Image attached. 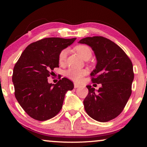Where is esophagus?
<instances>
[{"label": "esophagus", "instance_id": "esophagus-1", "mask_svg": "<svg viewBox=\"0 0 147 147\" xmlns=\"http://www.w3.org/2000/svg\"><path fill=\"white\" fill-rule=\"evenodd\" d=\"M74 88H78L80 87V85L76 83H74Z\"/></svg>", "mask_w": 147, "mask_h": 147}]
</instances>
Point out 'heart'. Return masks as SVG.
Returning a JSON list of instances; mask_svg holds the SVG:
<instances>
[{
    "label": "heart",
    "mask_w": 147,
    "mask_h": 147,
    "mask_svg": "<svg viewBox=\"0 0 147 147\" xmlns=\"http://www.w3.org/2000/svg\"><path fill=\"white\" fill-rule=\"evenodd\" d=\"M75 51L81 58L84 60H88L92 56V51L90 47L85 45H80L75 47ZM67 50L63 49L60 51L58 55V62L60 65H63L65 62L67 56ZM65 76L68 78L76 82H80L82 81L83 77L87 74V71L85 69H69L65 71Z\"/></svg>",
    "instance_id": "1"
}]
</instances>
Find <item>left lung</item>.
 Here are the masks:
<instances>
[{"label":"left lung","instance_id":"8db88e82","mask_svg":"<svg viewBox=\"0 0 147 147\" xmlns=\"http://www.w3.org/2000/svg\"><path fill=\"white\" fill-rule=\"evenodd\" d=\"M79 43L94 51L97 63L91 73V82L102 84L97 93L91 86H86L89 93L84 100L85 110L97 121L112 120L123 111L131 95L132 63L120 47L104 37H88Z\"/></svg>","mask_w":147,"mask_h":147}]
</instances>
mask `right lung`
Masks as SVG:
<instances>
[{"instance_id": "1", "label": "right lung", "mask_w": 147, "mask_h": 147, "mask_svg": "<svg viewBox=\"0 0 147 147\" xmlns=\"http://www.w3.org/2000/svg\"><path fill=\"white\" fill-rule=\"evenodd\" d=\"M76 38H47L34 42L21 54L13 68L12 82L15 96L24 111L36 120L43 121L55 117L62 108L67 91L74 84L67 78L56 84L48 77L59 67L58 55Z\"/></svg>"}]
</instances>
